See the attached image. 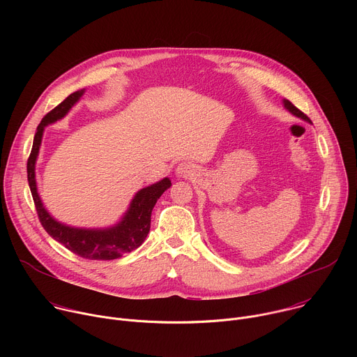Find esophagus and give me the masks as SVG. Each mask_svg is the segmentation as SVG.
<instances>
[{
	"instance_id": "obj_1",
	"label": "esophagus",
	"mask_w": 357,
	"mask_h": 357,
	"mask_svg": "<svg viewBox=\"0 0 357 357\" xmlns=\"http://www.w3.org/2000/svg\"><path fill=\"white\" fill-rule=\"evenodd\" d=\"M195 165H192L190 162H181L175 169V174L179 178H190L195 175Z\"/></svg>"
}]
</instances>
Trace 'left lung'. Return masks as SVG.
<instances>
[{"mask_svg":"<svg viewBox=\"0 0 357 357\" xmlns=\"http://www.w3.org/2000/svg\"><path fill=\"white\" fill-rule=\"evenodd\" d=\"M282 105H284V107H285L291 114H294L295 117H299V119H302V120H305V121H310V119H308L307 116H305L301 110H298V109L291 103L289 100L284 98V100H282Z\"/></svg>","mask_w":357,"mask_h":357,"instance_id":"8db88e82","label":"left lung"}]
</instances>
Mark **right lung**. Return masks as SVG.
<instances>
[{"label": "right lung", "instance_id": "add662e5", "mask_svg": "<svg viewBox=\"0 0 357 357\" xmlns=\"http://www.w3.org/2000/svg\"><path fill=\"white\" fill-rule=\"evenodd\" d=\"M84 89L77 90L68 96L59 106H56L52 112L47 113L40 124L36 128V134L33 137L32 151L28 158L26 171H28V182L31 188V193L35 202L36 212L43 229L47 231L50 237L63 244L68 250L77 254V256L89 260H116L121 257L126 252H131L138 248L145 237L149 233L151 227V213L154 209L157 200L161 195L172 185L169 178H164L157 183H152L146 188L139 189L121 220L110 227L103 229H84V227H73L65 223L58 222L50 215L39 197L36 179H35V165L39 155V148L43 137L45 127L54 124L58 120H62L69 110L77 103L83 96Z\"/></svg>", "mask_w": 357, "mask_h": 357}]
</instances>
